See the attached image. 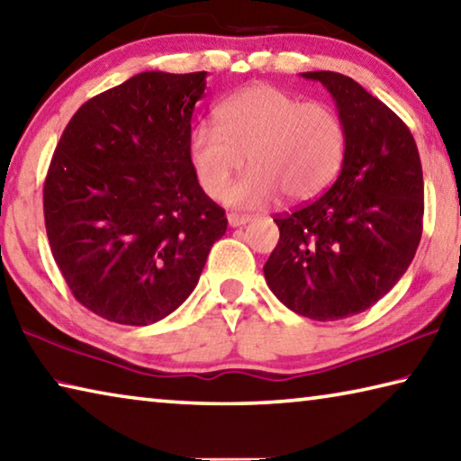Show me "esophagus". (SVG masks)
Here are the masks:
<instances>
[{
    "label": "esophagus",
    "instance_id": "34e87169",
    "mask_svg": "<svg viewBox=\"0 0 461 461\" xmlns=\"http://www.w3.org/2000/svg\"><path fill=\"white\" fill-rule=\"evenodd\" d=\"M228 221L231 228H240V225H246L248 221H252V215H240V213H230Z\"/></svg>",
    "mask_w": 461,
    "mask_h": 461
}]
</instances>
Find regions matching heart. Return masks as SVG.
<instances>
[{
	"label": "heart",
	"instance_id": "b5f03b06",
	"mask_svg": "<svg viewBox=\"0 0 461 461\" xmlns=\"http://www.w3.org/2000/svg\"><path fill=\"white\" fill-rule=\"evenodd\" d=\"M348 130L339 112L272 85H254L217 107V126L199 123L189 136L197 181L220 199L244 167L249 173L228 193L233 205L256 207L278 191L293 203L311 201L339 175Z\"/></svg>",
	"mask_w": 461,
	"mask_h": 461
}]
</instances>
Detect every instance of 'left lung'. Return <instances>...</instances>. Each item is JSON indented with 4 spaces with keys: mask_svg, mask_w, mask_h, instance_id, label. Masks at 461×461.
<instances>
[{
    "mask_svg": "<svg viewBox=\"0 0 461 461\" xmlns=\"http://www.w3.org/2000/svg\"><path fill=\"white\" fill-rule=\"evenodd\" d=\"M331 93L348 130L346 158L321 197L276 215L280 238L264 264L276 299L335 321L362 313L399 283L423 233V168L411 130L360 83L303 73Z\"/></svg>",
    "mask_w": 461,
    "mask_h": 461,
    "instance_id": "8db88e82",
    "label": "left lung"
}]
</instances>
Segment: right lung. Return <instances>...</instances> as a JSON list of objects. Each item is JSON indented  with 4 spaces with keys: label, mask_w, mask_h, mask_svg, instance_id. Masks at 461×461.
<instances>
[{
    "label": "right lung",
    "mask_w": 461,
    "mask_h": 461,
    "mask_svg": "<svg viewBox=\"0 0 461 461\" xmlns=\"http://www.w3.org/2000/svg\"><path fill=\"white\" fill-rule=\"evenodd\" d=\"M207 73L146 71L83 104L44 181L54 262L83 307L150 325L183 305L228 230L189 156Z\"/></svg>",
    "instance_id": "right-lung-1"
}]
</instances>
